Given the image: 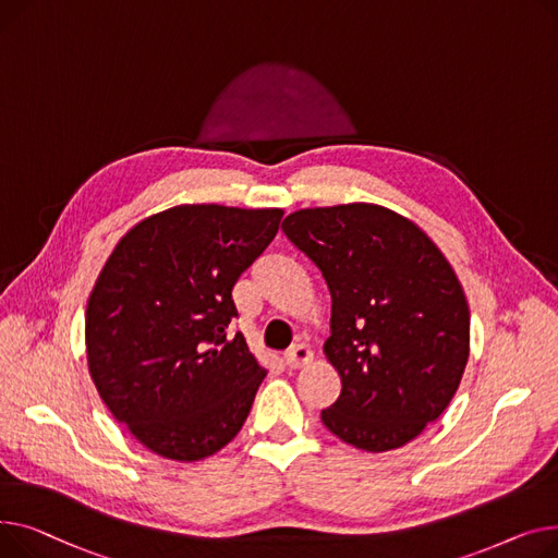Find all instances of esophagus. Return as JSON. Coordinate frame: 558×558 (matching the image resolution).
<instances>
[{
  "mask_svg": "<svg viewBox=\"0 0 558 558\" xmlns=\"http://www.w3.org/2000/svg\"><path fill=\"white\" fill-rule=\"evenodd\" d=\"M313 360V351L306 344H292L286 353H283V363L290 369H300L306 367Z\"/></svg>",
  "mask_w": 558,
  "mask_h": 558,
  "instance_id": "1",
  "label": "esophagus"
}]
</instances>
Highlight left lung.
I'll return each instance as SVG.
<instances>
[{
    "instance_id": "left-lung-1",
    "label": "left lung",
    "mask_w": 558,
    "mask_h": 558,
    "mask_svg": "<svg viewBox=\"0 0 558 558\" xmlns=\"http://www.w3.org/2000/svg\"><path fill=\"white\" fill-rule=\"evenodd\" d=\"M281 229L331 290L324 353L342 391L324 425L367 452L405 446L441 416L466 369L460 279L428 234L378 205L300 209Z\"/></svg>"
}]
</instances>
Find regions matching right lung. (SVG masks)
Returning <instances> with one entry per match:
<instances>
[{"instance_id": "add662e5", "label": "right lung", "mask_w": 558, "mask_h": 558, "mask_svg": "<svg viewBox=\"0 0 558 558\" xmlns=\"http://www.w3.org/2000/svg\"><path fill=\"white\" fill-rule=\"evenodd\" d=\"M281 209L180 205L117 243L87 300L92 380L140 444L198 462L232 441L266 369L243 333L232 288L277 236Z\"/></svg>"}]
</instances>
